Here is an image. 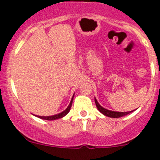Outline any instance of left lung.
<instances>
[{
    "label": "left lung",
    "instance_id": "left-lung-1",
    "mask_svg": "<svg viewBox=\"0 0 160 160\" xmlns=\"http://www.w3.org/2000/svg\"><path fill=\"white\" fill-rule=\"evenodd\" d=\"M94 102H95L96 107H97L98 110V111H99L102 114H104V115H106V116H108V117H111V118H120V117L125 116V115H127V114L133 112V111H128V112H116V111H109V110H107V109L102 107L101 106L98 104V102L97 100H96L95 98H94Z\"/></svg>",
    "mask_w": 160,
    "mask_h": 160
}]
</instances>
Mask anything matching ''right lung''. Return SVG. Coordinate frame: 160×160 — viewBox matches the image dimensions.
Wrapping results in <instances>:
<instances>
[{"mask_svg":"<svg viewBox=\"0 0 160 160\" xmlns=\"http://www.w3.org/2000/svg\"><path fill=\"white\" fill-rule=\"evenodd\" d=\"M73 98H72L71 102H70L69 107H68L67 108H66V110L63 111V112L60 113V114H55V115H52V116H37V117L42 118V119H46V120H55V119H58V118H62V117H64L65 115H66V114L69 113V111H70V108H71V106H72V102H73Z\"/></svg>","mask_w":160,"mask_h":160,"instance_id":"obj_1","label":"right lung"}]
</instances>
